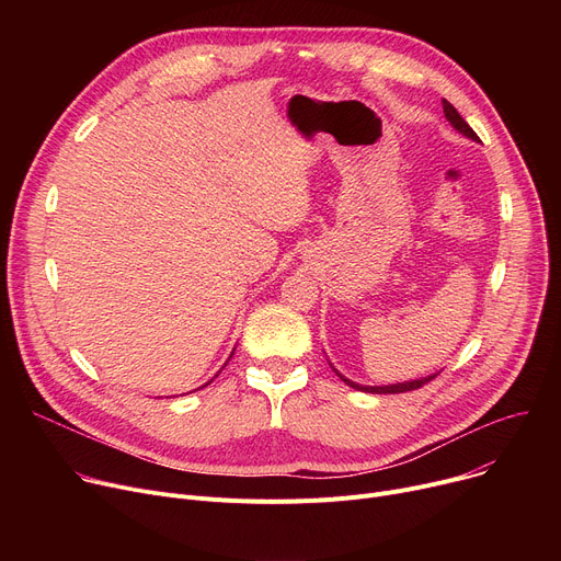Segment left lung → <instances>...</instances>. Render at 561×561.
<instances>
[{
  "mask_svg": "<svg viewBox=\"0 0 561 561\" xmlns=\"http://www.w3.org/2000/svg\"><path fill=\"white\" fill-rule=\"evenodd\" d=\"M444 113H446V117H448V123L461 134V136H466V138H470V140H476V142H480V138H478V134L468 127V123L463 121V117L459 115V111L450 104V102H446L444 100ZM332 366V364H330ZM332 370L345 381L347 387H352V389H357V391H364V393H404V391H414V389H421L423 385H427V381H432L438 373H432V375H427V377H419V379H409V381H398V385H381V387H366V385H357V381H352V379H347L345 375H341L334 366H332Z\"/></svg>",
  "mask_w": 561,
  "mask_h": 561,
  "instance_id": "left-lung-1",
  "label": "left lung"
}]
</instances>
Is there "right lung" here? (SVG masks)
<instances>
[{"mask_svg": "<svg viewBox=\"0 0 561 561\" xmlns=\"http://www.w3.org/2000/svg\"><path fill=\"white\" fill-rule=\"evenodd\" d=\"M231 355H233V352H231ZM206 385H209V381H206ZM206 385H204V387H206Z\"/></svg>", "mask_w": 561, "mask_h": 561, "instance_id": "right-lung-1", "label": "right lung"}]
</instances>
